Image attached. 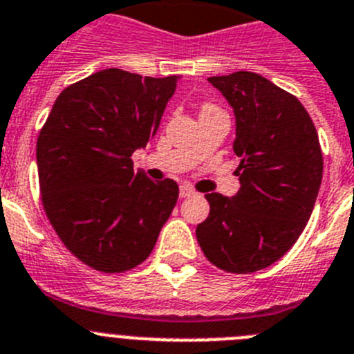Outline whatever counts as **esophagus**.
I'll list each match as a JSON object with an SVG mask.
<instances>
[{"label":"esophagus","instance_id":"obj_1","mask_svg":"<svg viewBox=\"0 0 354 354\" xmlns=\"http://www.w3.org/2000/svg\"><path fill=\"white\" fill-rule=\"evenodd\" d=\"M194 194V189L189 185H181L180 187V198H187V196Z\"/></svg>","mask_w":354,"mask_h":354}]
</instances>
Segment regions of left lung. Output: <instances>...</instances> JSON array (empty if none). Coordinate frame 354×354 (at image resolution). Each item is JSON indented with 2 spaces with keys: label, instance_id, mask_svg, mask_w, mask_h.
<instances>
[{
  "label": "left lung",
  "instance_id": "obj_1",
  "mask_svg": "<svg viewBox=\"0 0 354 354\" xmlns=\"http://www.w3.org/2000/svg\"><path fill=\"white\" fill-rule=\"evenodd\" d=\"M208 82L233 109L241 189L205 196L210 214L196 236L214 266L248 274L279 260L305 230L321 189V146L299 100L263 76L239 71Z\"/></svg>",
  "mask_w": 354,
  "mask_h": 354
}]
</instances>
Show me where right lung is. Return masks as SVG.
<instances>
[{
    "mask_svg": "<svg viewBox=\"0 0 354 354\" xmlns=\"http://www.w3.org/2000/svg\"><path fill=\"white\" fill-rule=\"evenodd\" d=\"M180 76L97 71L60 92L37 139L42 205L67 250L103 272L149 257L178 199L174 180L133 171Z\"/></svg>",
    "mask_w": 354,
    "mask_h": 354,
    "instance_id": "right-lung-1",
    "label": "right lung"
}]
</instances>
